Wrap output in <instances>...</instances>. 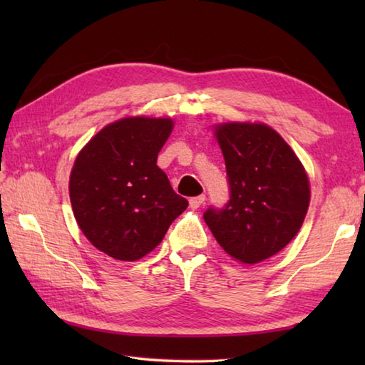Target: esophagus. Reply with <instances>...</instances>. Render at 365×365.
I'll use <instances>...</instances> for the list:
<instances>
[{
	"instance_id": "obj_1",
	"label": "esophagus",
	"mask_w": 365,
	"mask_h": 365,
	"mask_svg": "<svg viewBox=\"0 0 365 365\" xmlns=\"http://www.w3.org/2000/svg\"><path fill=\"white\" fill-rule=\"evenodd\" d=\"M205 201H206V195L195 196V197H191V200H190V206L193 207V209H197V207H200Z\"/></svg>"
}]
</instances>
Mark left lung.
<instances>
[{"instance_id": "left-lung-1", "label": "left lung", "mask_w": 365, "mask_h": 365, "mask_svg": "<svg viewBox=\"0 0 365 365\" xmlns=\"http://www.w3.org/2000/svg\"><path fill=\"white\" fill-rule=\"evenodd\" d=\"M217 141L230 200L202 214L228 255L256 264L277 255L299 232L309 207V180L292 148L262 123H224Z\"/></svg>"}]
</instances>
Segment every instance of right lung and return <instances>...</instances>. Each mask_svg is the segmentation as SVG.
Instances as JSON below:
<instances>
[{"label": "right lung", "instance_id": "obj_1", "mask_svg": "<svg viewBox=\"0 0 365 365\" xmlns=\"http://www.w3.org/2000/svg\"><path fill=\"white\" fill-rule=\"evenodd\" d=\"M172 127L170 119L117 120L76 159L69 182L73 215L90 243L110 257H143L188 206L156 164Z\"/></svg>", "mask_w": 365, "mask_h": 365}]
</instances>
